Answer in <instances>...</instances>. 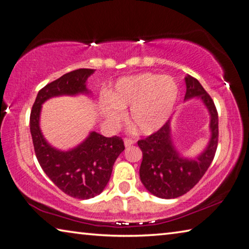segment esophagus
<instances>
[{
  "label": "esophagus",
  "mask_w": 249,
  "mask_h": 249,
  "mask_svg": "<svg viewBox=\"0 0 249 249\" xmlns=\"http://www.w3.org/2000/svg\"><path fill=\"white\" fill-rule=\"evenodd\" d=\"M134 143H135V142H134V141L131 140V139H125V140H124V145L126 146V147H127V146L133 145Z\"/></svg>",
  "instance_id": "obj_1"
}]
</instances>
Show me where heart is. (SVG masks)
Instances as JSON below:
<instances>
[{"mask_svg": "<svg viewBox=\"0 0 249 249\" xmlns=\"http://www.w3.org/2000/svg\"><path fill=\"white\" fill-rule=\"evenodd\" d=\"M178 85L172 76L142 73L123 77L112 95L101 100V112L107 123L115 125L131 107L129 122L143 135L159 131L166 123L178 98Z\"/></svg>", "mask_w": 249, "mask_h": 249, "instance_id": "heart-1", "label": "heart"}]
</instances>
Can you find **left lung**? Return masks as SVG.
Returning <instances> with one entry per match:
<instances>
[{
  "mask_svg": "<svg viewBox=\"0 0 249 249\" xmlns=\"http://www.w3.org/2000/svg\"><path fill=\"white\" fill-rule=\"evenodd\" d=\"M185 83V101L199 98L210 113L211 139L199 155L185 157L173 142L169 120L156 133L137 142L143 153L141 180L151 194L160 198H177L191 191L211 166L218 144V114L214 102L196 78L187 75Z\"/></svg>",
  "mask_w": 249,
  "mask_h": 249,
  "instance_id": "obj_1",
  "label": "left lung"
}]
</instances>
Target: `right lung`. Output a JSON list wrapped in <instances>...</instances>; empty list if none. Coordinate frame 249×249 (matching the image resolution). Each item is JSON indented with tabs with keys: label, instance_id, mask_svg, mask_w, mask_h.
<instances>
[{
	"label": "right lung",
	"instance_id": "obj_1",
	"mask_svg": "<svg viewBox=\"0 0 249 249\" xmlns=\"http://www.w3.org/2000/svg\"><path fill=\"white\" fill-rule=\"evenodd\" d=\"M94 70L80 69L66 73L45 85L35 98L30 116V129L36 159L47 177L69 196L78 199L93 198L104 191L110 178L113 165L124 151L121 137H105L90 132L81 144L69 151L53 147L39 127L42 105L57 96L89 95L86 81Z\"/></svg>",
	"mask_w": 249,
	"mask_h": 249
}]
</instances>
